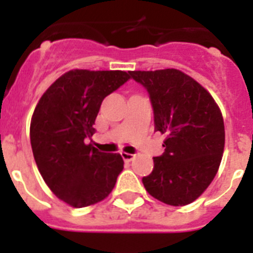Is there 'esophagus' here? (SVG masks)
<instances>
[{
  "label": "esophagus",
  "instance_id": "34e87169",
  "mask_svg": "<svg viewBox=\"0 0 253 253\" xmlns=\"http://www.w3.org/2000/svg\"><path fill=\"white\" fill-rule=\"evenodd\" d=\"M121 156L125 162H131L134 159V155L132 154H127V152H121Z\"/></svg>",
  "mask_w": 253,
  "mask_h": 253
}]
</instances>
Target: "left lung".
<instances>
[{
    "instance_id": "1",
    "label": "left lung",
    "mask_w": 253,
    "mask_h": 253,
    "mask_svg": "<svg viewBox=\"0 0 253 253\" xmlns=\"http://www.w3.org/2000/svg\"><path fill=\"white\" fill-rule=\"evenodd\" d=\"M154 109L155 130L167 134L154 170L143 177L151 196L172 206L192 204L206 190L219 168L224 123L210 93L177 69L132 71Z\"/></svg>"
}]
</instances>
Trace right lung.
I'll return each mask as SVG.
<instances>
[{"label":"right lung","instance_id":"add662e5","mask_svg":"<svg viewBox=\"0 0 253 253\" xmlns=\"http://www.w3.org/2000/svg\"><path fill=\"white\" fill-rule=\"evenodd\" d=\"M128 79L123 71L73 69L45 90L34 110L30 140L38 169L56 197L73 208L106 198L122 172L121 155L101 152L86 140L103 98Z\"/></svg>","mask_w":253,"mask_h":253}]
</instances>
